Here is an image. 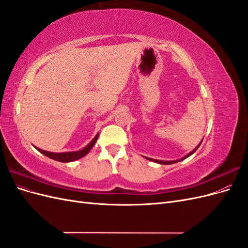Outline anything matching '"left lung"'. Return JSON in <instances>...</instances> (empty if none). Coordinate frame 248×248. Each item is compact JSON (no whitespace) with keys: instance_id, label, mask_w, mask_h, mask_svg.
Listing matches in <instances>:
<instances>
[{"instance_id":"1","label":"left lung","mask_w":248,"mask_h":248,"mask_svg":"<svg viewBox=\"0 0 248 248\" xmlns=\"http://www.w3.org/2000/svg\"><path fill=\"white\" fill-rule=\"evenodd\" d=\"M202 141L200 142V144H199V146H198V147H196V149H193L190 153H188V154H187L186 156H184L183 158H181V159H178V160H171V161H164V160H158V159H152V158H148V157H146V158H147V159H149V160H151V161H154V162H157V163H160V164H172V163H176V162L181 161V160H183V159L187 158V157H189L190 155H192V154H193L194 152H196L197 150L199 149V147H200V146H201V144H202Z\"/></svg>"}]
</instances>
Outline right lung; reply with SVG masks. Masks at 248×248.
<instances>
[{
  "instance_id": "1",
  "label": "right lung",
  "mask_w": 248,
  "mask_h": 248,
  "mask_svg": "<svg viewBox=\"0 0 248 248\" xmlns=\"http://www.w3.org/2000/svg\"><path fill=\"white\" fill-rule=\"evenodd\" d=\"M97 139H98V134L89 142V144L84 148L79 150V151H74V152H64V153H55V152H48V151H44V150H41L39 148L35 147L37 150L40 153H42L43 155H46L47 157H49V158L54 159V160H57V161H60V162H70V161H74V160H78L79 158H81V157H84L85 155H87L90 150H91L93 148V146L95 145V142L97 140Z\"/></svg>"
}]
</instances>
